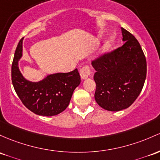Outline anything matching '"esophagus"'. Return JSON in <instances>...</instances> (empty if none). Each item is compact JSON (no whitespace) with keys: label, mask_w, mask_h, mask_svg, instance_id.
Wrapping results in <instances>:
<instances>
[{"label":"esophagus","mask_w":160,"mask_h":160,"mask_svg":"<svg viewBox=\"0 0 160 160\" xmlns=\"http://www.w3.org/2000/svg\"><path fill=\"white\" fill-rule=\"evenodd\" d=\"M80 77L83 80H85V79L88 78L89 77V75L91 74V71H90V68L88 65H85L83 68H81L80 70Z\"/></svg>","instance_id":"esophagus-1"}]
</instances>
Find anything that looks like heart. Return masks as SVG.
<instances>
[{"mask_svg":"<svg viewBox=\"0 0 160 160\" xmlns=\"http://www.w3.org/2000/svg\"><path fill=\"white\" fill-rule=\"evenodd\" d=\"M115 36H111L105 42L104 45L102 46V51L103 52H106V51L109 49L112 46L114 43H115Z\"/></svg>","mask_w":160,"mask_h":160,"instance_id":"b5f03b06","label":"heart"}]
</instances>
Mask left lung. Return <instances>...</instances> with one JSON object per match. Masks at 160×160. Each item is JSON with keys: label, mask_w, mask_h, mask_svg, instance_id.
<instances>
[{"label": "left lung", "mask_w": 160, "mask_h": 160, "mask_svg": "<svg viewBox=\"0 0 160 160\" xmlns=\"http://www.w3.org/2000/svg\"><path fill=\"white\" fill-rule=\"evenodd\" d=\"M124 44L92 61L96 70L95 99L112 112L128 108L138 97L147 76V61L137 38L124 28Z\"/></svg>", "instance_id": "obj_1"}]
</instances>
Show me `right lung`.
I'll use <instances>...</instances> for the list:
<instances>
[{
    "label": "right lung",
    "mask_w": 160,
    "mask_h": 160,
    "mask_svg": "<svg viewBox=\"0 0 160 160\" xmlns=\"http://www.w3.org/2000/svg\"><path fill=\"white\" fill-rule=\"evenodd\" d=\"M22 40L17 45L11 68L12 83L22 102L33 113L43 116L58 115L66 109L73 91L80 83L77 69L69 73L48 75L42 80L31 82L20 73L18 62L22 55Z\"/></svg>",
    "instance_id": "1"
}]
</instances>
